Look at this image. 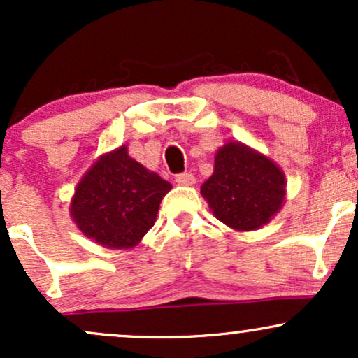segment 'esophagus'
Here are the masks:
<instances>
[{"mask_svg": "<svg viewBox=\"0 0 358 358\" xmlns=\"http://www.w3.org/2000/svg\"><path fill=\"white\" fill-rule=\"evenodd\" d=\"M175 182L178 185H185V187H188V185L195 183V176H193L190 171H183V173H178L175 176Z\"/></svg>", "mask_w": 358, "mask_h": 358, "instance_id": "obj_1", "label": "esophagus"}]
</instances>
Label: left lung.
Segmentation results:
<instances>
[{
    "label": "left lung",
    "mask_w": 358,
    "mask_h": 358,
    "mask_svg": "<svg viewBox=\"0 0 358 358\" xmlns=\"http://www.w3.org/2000/svg\"><path fill=\"white\" fill-rule=\"evenodd\" d=\"M213 215L237 231H256L278 213L285 200V175L266 156L241 143L215 155L213 175L202 185Z\"/></svg>",
    "instance_id": "1"
}]
</instances>
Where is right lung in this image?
Segmentation results:
<instances>
[{"instance_id":"1","label":"right lung","mask_w":358,"mask_h":358,"mask_svg":"<svg viewBox=\"0 0 358 358\" xmlns=\"http://www.w3.org/2000/svg\"><path fill=\"white\" fill-rule=\"evenodd\" d=\"M171 185L127 155L126 146L102 156L77 185L71 213L89 239L129 249L153 227Z\"/></svg>"}]
</instances>
